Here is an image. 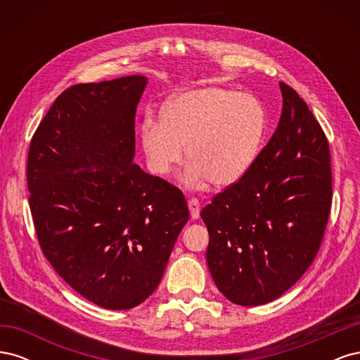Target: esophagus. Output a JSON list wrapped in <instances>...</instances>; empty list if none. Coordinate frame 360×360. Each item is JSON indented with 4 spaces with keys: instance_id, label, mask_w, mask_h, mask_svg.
I'll return each mask as SVG.
<instances>
[{
    "instance_id": "1",
    "label": "esophagus",
    "mask_w": 360,
    "mask_h": 360,
    "mask_svg": "<svg viewBox=\"0 0 360 360\" xmlns=\"http://www.w3.org/2000/svg\"><path fill=\"white\" fill-rule=\"evenodd\" d=\"M188 207H189V212H191L192 219H198V217H200V210H201L200 201L197 198H191L188 201Z\"/></svg>"
}]
</instances>
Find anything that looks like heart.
I'll return each instance as SVG.
<instances>
[{"mask_svg":"<svg viewBox=\"0 0 360 360\" xmlns=\"http://www.w3.org/2000/svg\"><path fill=\"white\" fill-rule=\"evenodd\" d=\"M267 129L264 106L254 96L225 86L186 91L165 106L162 120L147 117L141 147L147 168L165 177L183 160L191 162L183 184L200 189L237 183L252 168Z\"/></svg>","mask_w":360,"mask_h":360,"instance_id":"1","label":"heart"}]
</instances>
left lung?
I'll return each instance as SVG.
<instances>
[{
	"label": "left lung",
	"instance_id": "obj_1",
	"mask_svg": "<svg viewBox=\"0 0 360 360\" xmlns=\"http://www.w3.org/2000/svg\"><path fill=\"white\" fill-rule=\"evenodd\" d=\"M279 86L274 136L246 176L201 210L210 275L242 307L269 303L296 284L319 252L332 205L328 138L299 94Z\"/></svg>",
	"mask_w": 360,
	"mask_h": 360
}]
</instances>
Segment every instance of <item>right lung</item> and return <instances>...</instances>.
Wrapping results in <instances>:
<instances>
[{
  "label": "right lung",
  "mask_w": 360,
  "mask_h": 360,
  "mask_svg": "<svg viewBox=\"0 0 360 360\" xmlns=\"http://www.w3.org/2000/svg\"><path fill=\"white\" fill-rule=\"evenodd\" d=\"M141 75L63 91L32 135L27 180L39 243L82 297L138 307L158 288L189 210L181 191L135 156Z\"/></svg>",
  "instance_id": "right-lung-1"
}]
</instances>
